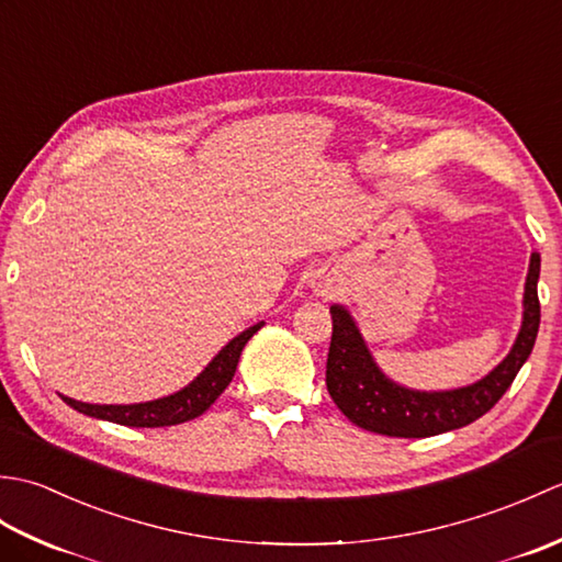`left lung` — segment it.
<instances>
[{"label":"left lung","mask_w":562,"mask_h":562,"mask_svg":"<svg viewBox=\"0 0 562 562\" xmlns=\"http://www.w3.org/2000/svg\"><path fill=\"white\" fill-rule=\"evenodd\" d=\"M541 256L531 254L524 290V321L515 348L473 386L423 393L396 386L379 372L372 355L342 306H330L333 336L326 362V386L342 415L357 427L386 437H432L479 420L505 396L521 364L533 350L541 324L539 304Z\"/></svg>","instance_id":"1"}]
</instances>
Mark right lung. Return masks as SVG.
<instances>
[{
	"instance_id": "1",
	"label": "right lung",
	"mask_w": 562,
	"mask_h": 562,
	"mask_svg": "<svg viewBox=\"0 0 562 562\" xmlns=\"http://www.w3.org/2000/svg\"><path fill=\"white\" fill-rule=\"evenodd\" d=\"M260 326L262 324L250 326L248 330L241 333V336H236L229 345H224L220 355L205 367V372H202L193 384H188L183 391L173 393V396L149 401V403H135V405H93V403L67 398V396H63V401L83 415L101 417V420L127 425V427H169V425L195 420V417L205 413L210 405L222 396V391L229 386L244 345Z\"/></svg>"
}]
</instances>
